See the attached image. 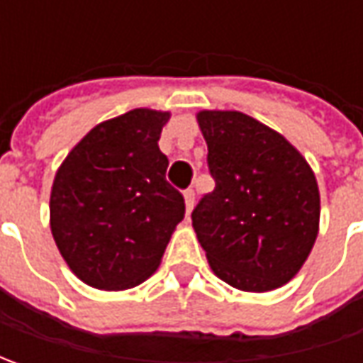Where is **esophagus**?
<instances>
[{
	"label": "esophagus",
	"instance_id": "34e87169",
	"mask_svg": "<svg viewBox=\"0 0 363 363\" xmlns=\"http://www.w3.org/2000/svg\"><path fill=\"white\" fill-rule=\"evenodd\" d=\"M184 202H186V212H191V208H194V202H196V194H194V189H186L184 191Z\"/></svg>",
	"mask_w": 363,
	"mask_h": 363
}]
</instances>
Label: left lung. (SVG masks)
Segmentation results:
<instances>
[{
	"label": "left lung",
	"mask_w": 363,
	"mask_h": 363,
	"mask_svg": "<svg viewBox=\"0 0 363 363\" xmlns=\"http://www.w3.org/2000/svg\"><path fill=\"white\" fill-rule=\"evenodd\" d=\"M216 179L191 226L218 279L248 293L289 283L319 232L313 169L281 133L240 111L196 115Z\"/></svg>",
	"instance_id": "obj_1"
}]
</instances>
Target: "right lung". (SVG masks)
<instances>
[{
	"label": "right lung",
	"instance_id": "add662e5",
	"mask_svg": "<svg viewBox=\"0 0 363 363\" xmlns=\"http://www.w3.org/2000/svg\"><path fill=\"white\" fill-rule=\"evenodd\" d=\"M167 111L133 108L92 127L54 175L50 228L68 269L101 291L141 285L157 271L184 196L160 151Z\"/></svg>",
	"mask_w": 363,
	"mask_h": 363
}]
</instances>
